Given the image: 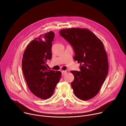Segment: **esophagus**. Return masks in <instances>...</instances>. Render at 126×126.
Listing matches in <instances>:
<instances>
[{
  "label": "esophagus",
  "instance_id": "obj_1",
  "mask_svg": "<svg viewBox=\"0 0 126 126\" xmlns=\"http://www.w3.org/2000/svg\"><path fill=\"white\" fill-rule=\"evenodd\" d=\"M61 72H62V76H64V75L66 74V71H62Z\"/></svg>",
  "mask_w": 126,
  "mask_h": 126
}]
</instances>
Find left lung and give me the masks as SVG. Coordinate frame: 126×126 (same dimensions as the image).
<instances>
[{
  "instance_id": "obj_1",
  "label": "left lung",
  "mask_w": 126,
  "mask_h": 126,
  "mask_svg": "<svg viewBox=\"0 0 126 126\" xmlns=\"http://www.w3.org/2000/svg\"><path fill=\"white\" fill-rule=\"evenodd\" d=\"M59 33L73 47L74 59L80 63V71H71V83L75 95L86 101L99 93L109 69L107 53L102 41L86 28L61 29Z\"/></svg>"
}]
</instances>
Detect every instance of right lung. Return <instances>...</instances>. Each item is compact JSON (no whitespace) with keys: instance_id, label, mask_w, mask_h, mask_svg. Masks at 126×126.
Listing matches in <instances>:
<instances>
[{"instance_id":"right-lung-1","label":"right lung","mask_w":126,"mask_h":126,"mask_svg":"<svg viewBox=\"0 0 126 126\" xmlns=\"http://www.w3.org/2000/svg\"><path fill=\"white\" fill-rule=\"evenodd\" d=\"M54 33L49 31L32 40L27 46L22 60V70L30 91L36 97L47 99L51 97L61 72L48 69L47 60L52 57V42Z\"/></svg>"}]
</instances>
